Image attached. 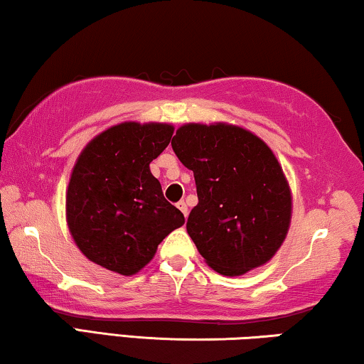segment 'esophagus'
<instances>
[{
    "label": "esophagus",
    "mask_w": 364,
    "mask_h": 364,
    "mask_svg": "<svg viewBox=\"0 0 364 364\" xmlns=\"http://www.w3.org/2000/svg\"><path fill=\"white\" fill-rule=\"evenodd\" d=\"M176 208L181 210V213L184 214V217L188 215V205H186V203H184V200H180V203H176Z\"/></svg>",
    "instance_id": "34e87169"
}]
</instances>
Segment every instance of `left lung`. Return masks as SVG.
Returning a JSON list of instances; mask_svg holds the SVG:
<instances>
[{"instance_id": "obj_1", "label": "left lung", "mask_w": 364, "mask_h": 364, "mask_svg": "<svg viewBox=\"0 0 364 364\" xmlns=\"http://www.w3.org/2000/svg\"><path fill=\"white\" fill-rule=\"evenodd\" d=\"M171 147L194 173L199 203L186 229L204 262L224 276L268 263L292 215L289 183L273 150L250 130L225 122L184 124Z\"/></svg>"}]
</instances>
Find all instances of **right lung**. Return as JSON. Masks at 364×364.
Instances as JSON below:
<instances>
[{
	"instance_id": "right-lung-1",
	"label": "right lung",
	"mask_w": 364,
	"mask_h": 364,
	"mask_svg": "<svg viewBox=\"0 0 364 364\" xmlns=\"http://www.w3.org/2000/svg\"><path fill=\"white\" fill-rule=\"evenodd\" d=\"M173 130L164 122H122L81 150L67 188V224L90 262L132 276L184 224L183 213L164 198L150 171Z\"/></svg>"
}]
</instances>
